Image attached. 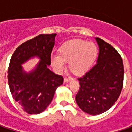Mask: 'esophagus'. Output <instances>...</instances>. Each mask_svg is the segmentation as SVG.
I'll return each mask as SVG.
<instances>
[{
  "label": "esophagus",
  "instance_id": "1",
  "mask_svg": "<svg viewBox=\"0 0 132 132\" xmlns=\"http://www.w3.org/2000/svg\"><path fill=\"white\" fill-rule=\"evenodd\" d=\"M72 79H73V78H71V77H65L64 79V82H68V81L72 80Z\"/></svg>",
  "mask_w": 132,
  "mask_h": 132
}]
</instances>
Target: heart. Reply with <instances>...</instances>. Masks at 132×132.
<instances>
[{
	"label": "heart",
	"instance_id": "obj_1",
	"mask_svg": "<svg viewBox=\"0 0 132 132\" xmlns=\"http://www.w3.org/2000/svg\"><path fill=\"white\" fill-rule=\"evenodd\" d=\"M98 48L92 42L75 39L63 43L59 48V54H52L51 62L57 71H62L69 61V68L76 74L87 71L93 64Z\"/></svg>",
	"mask_w": 132,
	"mask_h": 132
}]
</instances>
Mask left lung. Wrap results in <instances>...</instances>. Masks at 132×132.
I'll return each instance as SVG.
<instances>
[{
    "mask_svg": "<svg viewBox=\"0 0 132 132\" xmlns=\"http://www.w3.org/2000/svg\"><path fill=\"white\" fill-rule=\"evenodd\" d=\"M97 63L79 77L76 101L84 112L99 114L110 109L119 98L123 86L124 68L120 53L110 44L97 37Z\"/></svg>",
    "mask_w": 132,
    "mask_h": 132,
    "instance_id": "8db88e82",
    "label": "left lung"
}]
</instances>
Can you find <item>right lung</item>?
<instances>
[{"label":"right lung","mask_w":132,"mask_h":132,"mask_svg":"<svg viewBox=\"0 0 132 132\" xmlns=\"http://www.w3.org/2000/svg\"><path fill=\"white\" fill-rule=\"evenodd\" d=\"M56 34H39L23 43L12 54L8 69V83L12 98L28 114H39L51 104L56 89L63 84L62 76L48 68ZM37 55L41 61L32 72L26 74L21 64Z\"/></svg>","instance_id":"right-lung-1"}]
</instances>
